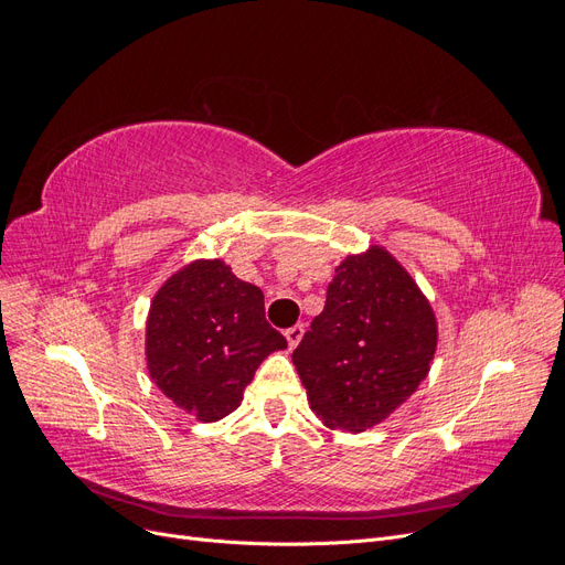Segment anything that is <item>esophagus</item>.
<instances>
[{
  "label": "esophagus",
  "mask_w": 565,
  "mask_h": 565,
  "mask_svg": "<svg viewBox=\"0 0 565 565\" xmlns=\"http://www.w3.org/2000/svg\"><path fill=\"white\" fill-rule=\"evenodd\" d=\"M301 337H303V324H295V328L285 330V339H287L289 349H297V347H299V341H301Z\"/></svg>",
  "instance_id": "1"
}]
</instances>
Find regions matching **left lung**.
Returning a JSON list of instances; mask_svg holds the SVG:
<instances>
[{"mask_svg": "<svg viewBox=\"0 0 565 565\" xmlns=\"http://www.w3.org/2000/svg\"><path fill=\"white\" fill-rule=\"evenodd\" d=\"M436 349L431 301L396 256L370 245L334 268L324 309L292 363L328 429L365 431L419 388Z\"/></svg>", "mask_w": 565, "mask_h": 565, "instance_id": "left-lung-1", "label": "left lung"}]
</instances>
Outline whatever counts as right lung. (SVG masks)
I'll return each mask as SVG.
<instances>
[{
    "label": "right lung",
    "mask_w": 565,
    "mask_h": 565,
    "mask_svg": "<svg viewBox=\"0 0 565 565\" xmlns=\"http://www.w3.org/2000/svg\"><path fill=\"white\" fill-rule=\"evenodd\" d=\"M287 339L264 316V292L224 259H193L169 276L146 318V365L164 396L198 422L241 407L245 386Z\"/></svg>",
    "instance_id": "obj_1"
}]
</instances>
